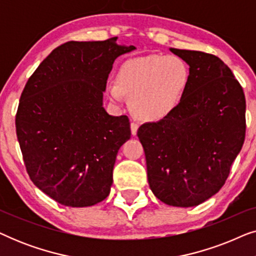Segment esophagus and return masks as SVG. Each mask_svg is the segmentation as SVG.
Returning <instances> with one entry per match:
<instances>
[{
  "mask_svg": "<svg viewBox=\"0 0 256 256\" xmlns=\"http://www.w3.org/2000/svg\"><path fill=\"white\" fill-rule=\"evenodd\" d=\"M138 124H136V122H132V124H130V130H132V136H135L136 134H138Z\"/></svg>",
  "mask_w": 256,
  "mask_h": 256,
  "instance_id": "34e87169",
  "label": "esophagus"
}]
</instances>
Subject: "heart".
Returning a JSON list of instances; mask_svg holds the SVG:
<instances>
[{
  "instance_id": "obj_1",
  "label": "heart",
  "mask_w": 256,
  "mask_h": 256,
  "mask_svg": "<svg viewBox=\"0 0 256 256\" xmlns=\"http://www.w3.org/2000/svg\"><path fill=\"white\" fill-rule=\"evenodd\" d=\"M190 82V68L178 56L152 54L129 59L118 68L116 84H108L110 101L121 104L124 94L136 116L160 121L182 102Z\"/></svg>"
}]
</instances>
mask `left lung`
I'll use <instances>...</instances> for the list:
<instances>
[{
	"mask_svg": "<svg viewBox=\"0 0 256 256\" xmlns=\"http://www.w3.org/2000/svg\"><path fill=\"white\" fill-rule=\"evenodd\" d=\"M190 66V82L169 116L138 130L152 194L164 204L197 206L228 177L246 134V99L216 56L170 48Z\"/></svg>",
	"mask_w": 256,
	"mask_h": 256,
	"instance_id": "obj_1",
	"label": "left lung"
}]
</instances>
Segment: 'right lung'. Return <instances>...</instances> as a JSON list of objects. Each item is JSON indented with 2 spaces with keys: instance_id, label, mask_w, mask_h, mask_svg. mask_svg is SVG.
<instances>
[{
  "instance_id": "1",
  "label": "right lung",
  "mask_w": 256,
  "mask_h": 256,
  "mask_svg": "<svg viewBox=\"0 0 256 256\" xmlns=\"http://www.w3.org/2000/svg\"><path fill=\"white\" fill-rule=\"evenodd\" d=\"M68 42L28 80L16 134L32 183L59 204L86 208L110 194L118 149L130 138L126 115L102 106L114 60L135 50L116 43Z\"/></svg>"
}]
</instances>
